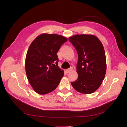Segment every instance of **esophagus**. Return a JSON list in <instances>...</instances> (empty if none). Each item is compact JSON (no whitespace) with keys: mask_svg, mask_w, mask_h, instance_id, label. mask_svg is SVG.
<instances>
[{"mask_svg":"<svg viewBox=\"0 0 127 127\" xmlns=\"http://www.w3.org/2000/svg\"><path fill=\"white\" fill-rule=\"evenodd\" d=\"M72 70V68H69V69H66L65 70V71L66 73H69V72H70V71Z\"/></svg>","mask_w":127,"mask_h":127,"instance_id":"34e87169","label":"esophagus"}]
</instances>
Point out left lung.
<instances>
[{
  "label": "left lung",
  "mask_w": 127,
  "mask_h": 127,
  "mask_svg": "<svg viewBox=\"0 0 127 127\" xmlns=\"http://www.w3.org/2000/svg\"><path fill=\"white\" fill-rule=\"evenodd\" d=\"M78 55L77 79L71 82L75 90L84 94L95 92L104 79L106 62L103 46L92 35H75L69 38Z\"/></svg>",
  "instance_id": "8db88e82"
}]
</instances>
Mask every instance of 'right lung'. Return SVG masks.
<instances>
[{"label":"right lung","instance_id":"add662e5","mask_svg":"<svg viewBox=\"0 0 127 127\" xmlns=\"http://www.w3.org/2000/svg\"><path fill=\"white\" fill-rule=\"evenodd\" d=\"M68 39L57 34H42L32 42L26 58L28 81L37 93L45 94L58 86L64 71L59 68L57 53Z\"/></svg>","mask_w":127,"mask_h":127}]
</instances>
